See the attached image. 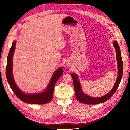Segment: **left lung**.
<instances>
[{
    "instance_id": "obj_1",
    "label": "left lung",
    "mask_w": 130,
    "mask_h": 130,
    "mask_svg": "<svg viewBox=\"0 0 130 130\" xmlns=\"http://www.w3.org/2000/svg\"><path fill=\"white\" fill-rule=\"evenodd\" d=\"M113 45L115 46V48L116 51L117 60L118 63V75L117 79L116 80L114 87L111 91L106 94V95H105L104 96L99 98H92L86 95V94H85L82 92L80 83V81L78 80V78L77 76L76 75L73 73L71 74V75L73 80L75 96L78 101H79L81 103L90 105H95L104 103L105 101H107L110 98H111L113 96V94L116 92L118 88V86L120 84V81L122 78V75H123V63L121 58L120 49L118 44V42L117 41L114 42Z\"/></svg>"
}]
</instances>
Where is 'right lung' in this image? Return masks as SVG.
Returning a JSON list of instances; mask_svg holds the SVG:
<instances>
[{"mask_svg":"<svg viewBox=\"0 0 130 130\" xmlns=\"http://www.w3.org/2000/svg\"><path fill=\"white\" fill-rule=\"evenodd\" d=\"M15 47V41H13L12 45L9 51L7 56V65L6 67V76L7 80L12 90L19 99L22 101L28 104H45L48 103L52 99L54 93V88L57 81L63 74V70L62 67L58 68L54 73L51 78L50 83L44 92L34 94H27L22 92L15 85L12 75V57Z\"/></svg>","mask_w":130,"mask_h":130,"instance_id":"obj_1","label":"right lung"}]
</instances>
